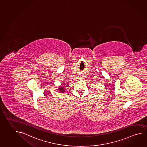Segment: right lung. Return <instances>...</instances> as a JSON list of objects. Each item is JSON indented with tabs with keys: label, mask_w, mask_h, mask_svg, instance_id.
Instances as JSON below:
<instances>
[{
	"label": "right lung",
	"mask_w": 147,
	"mask_h": 147,
	"mask_svg": "<svg viewBox=\"0 0 147 147\" xmlns=\"http://www.w3.org/2000/svg\"><path fill=\"white\" fill-rule=\"evenodd\" d=\"M58 90H59V92H61V93H62V92H65V88L63 86H61L60 87H59V88H58Z\"/></svg>",
	"instance_id": "1"
}]
</instances>
